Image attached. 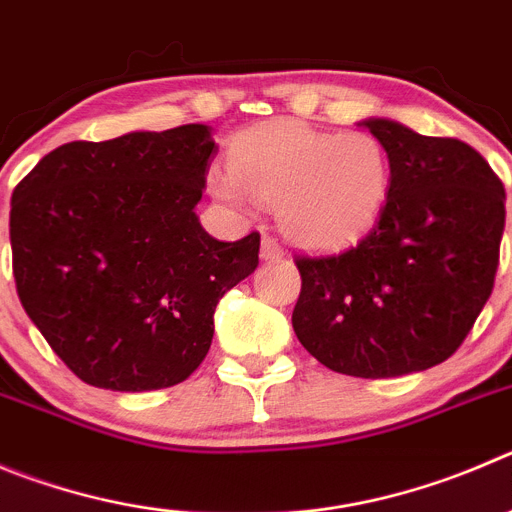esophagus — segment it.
<instances>
[{"instance_id":"34e87169","label":"esophagus","mask_w":512,"mask_h":512,"mask_svg":"<svg viewBox=\"0 0 512 512\" xmlns=\"http://www.w3.org/2000/svg\"><path fill=\"white\" fill-rule=\"evenodd\" d=\"M260 255L262 260L267 262H275V260H283V247L278 245V242L272 240V237H262V247H260Z\"/></svg>"}]
</instances>
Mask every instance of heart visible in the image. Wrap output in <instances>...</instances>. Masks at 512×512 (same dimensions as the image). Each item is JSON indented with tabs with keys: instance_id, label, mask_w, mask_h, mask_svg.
Listing matches in <instances>:
<instances>
[{
	"instance_id": "1",
	"label": "heart",
	"mask_w": 512,
	"mask_h": 512,
	"mask_svg": "<svg viewBox=\"0 0 512 512\" xmlns=\"http://www.w3.org/2000/svg\"><path fill=\"white\" fill-rule=\"evenodd\" d=\"M209 191L229 207L275 204L298 247L336 252L379 224L391 194V159L369 131L333 133L303 121H267L229 143V169L214 166Z\"/></svg>"
}]
</instances>
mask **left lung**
Returning a JSON list of instances; mask_svg holds the SVG:
<instances>
[{
  "label": "left lung",
  "instance_id": "8db88e82",
  "mask_svg": "<svg viewBox=\"0 0 512 512\" xmlns=\"http://www.w3.org/2000/svg\"><path fill=\"white\" fill-rule=\"evenodd\" d=\"M369 128L391 159L374 232L328 257H295L293 331L338 374L391 379L442 364L493 293L505 189L475 148L389 118Z\"/></svg>",
  "mask_w": 512,
  "mask_h": 512
}]
</instances>
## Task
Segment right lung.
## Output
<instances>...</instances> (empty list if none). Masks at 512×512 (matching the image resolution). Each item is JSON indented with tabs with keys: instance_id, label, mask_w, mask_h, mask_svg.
<instances>
[{
	"instance_id": "obj_1",
	"label": "right lung",
	"mask_w": 512,
	"mask_h": 512,
	"mask_svg": "<svg viewBox=\"0 0 512 512\" xmlns=\"http://www.w3.org/2000/svg\"><path fill=\"white\" fill-rule=\"evenodd\" d=\"M214 154L204 123L73 141L14 189L17 295L85 384H181L212 346L222 295L255 272L260 234L219 242L194 212Z\"/></svg>"
}]
</instances>
